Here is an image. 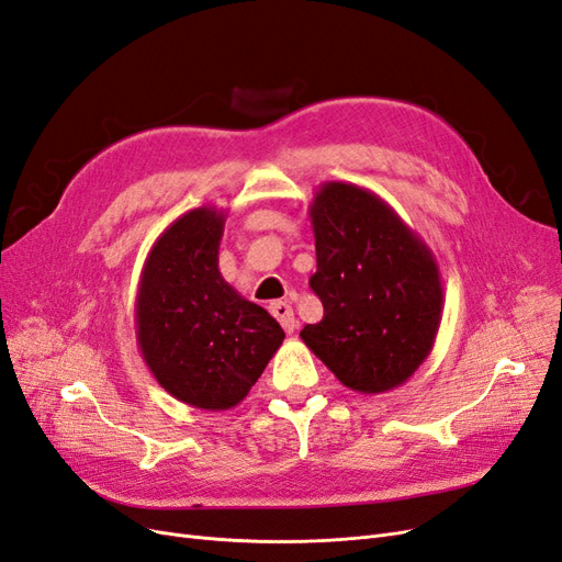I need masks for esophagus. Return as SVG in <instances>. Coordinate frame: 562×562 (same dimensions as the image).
<instances>
[{"mask_svg":"<svg viewBox=\"0 0 562 562\" xmlns=\"http://www.w3.org/2000/svg\"><path fill=\"white\" fill-rule=\"evenodd\" d=\"M269 312H271V316H274V318L281 323V328H283L285 333H293V330H295V316H293L291 304H285V302H271V304H269Z\"/></svg>","mask_w":562,"mask_h":562,"instance_id":"1","label":"esophagus"}]
</instances>
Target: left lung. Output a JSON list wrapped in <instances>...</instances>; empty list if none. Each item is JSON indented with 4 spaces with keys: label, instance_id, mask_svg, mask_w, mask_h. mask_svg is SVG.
<instances>
[{
    "label": "left lung",
    "instance_id": "1",
    "mask_svg": "<svg viewBox=\"0 0 562 562\" xmlns=\"http://www.w3.org/2000/svg\"><path fill=\"white\" fill-rule=\"evenodd\" d=\"M310 217V285L323 318L302 328V342L351 391L401 386L431 353L443 316L431 248L384 199L351 182H323Z\"/></svg>",
    "mask_w": 562,
    "mask_h": 562
}]
</instances>
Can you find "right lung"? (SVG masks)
<instances>
[{
  "label": "right lung",
  "instance_id": "add662e5",
  "mask_svg": "<svg viewBox=\"0 0 562 562\" xmlns=\"http://www.w3.org/2000/svg\"><path fill=\"white\" fill-rule=\"evenodd\" d=\"M227 213L180 215L151 246L135 297V337L147 368L173 398L229 411L258 382L285 333L217 269Z\"/></svg>",
  "mask_w": 562,
  "mask_h": 562
}]
</instances>
